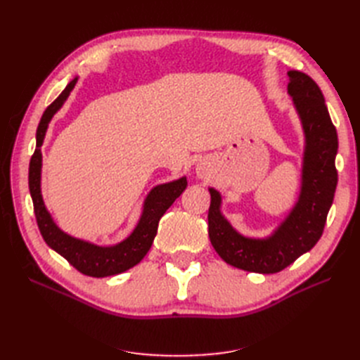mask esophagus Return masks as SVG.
I'll return each mask as SVG.
<instances>
[{
    "instance_id": "esophagus-1",
    "label": "esophagus",
    "mask_w": 360,
    "mask_h": 360,
    "mask_svg": "<svg viewBox=\"0 0 360 360\" xmlns=\"http://www.w3.org/2000/svg\"><path fill=\"white\" fill-rule=\"evenodd\" d=\"M197 176L200 179H207L210 176V168L205 162H198L197 163Z\"/></svg>"
}]
</instances>
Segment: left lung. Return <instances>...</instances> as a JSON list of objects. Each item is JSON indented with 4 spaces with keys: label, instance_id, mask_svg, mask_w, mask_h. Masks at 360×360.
<instances>
[{
    "label": "left lung",
    "instance_id": "8db88e82",
    "mask_svg": "<svg viewBox=\"0 0 360 360\" xmlns=\"http://www.w3.org/2000/svg\"><path fill=\"white\" fill-rule=\"evenodd\" d=\"M288 96L304 138L297 201L266 237L238 233L221 212L222 195L210 192L209 237L225 263L254 274H276L307 254L320 240L338 183V135L320 86L299 70L288 72Z\"/></svg>",
    "mask_w": 360,
    "mask_h": 360
}]
</instances>
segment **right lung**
Here are the masks:
<instances>
[{"label": "right lung", "instance_id": "1", "mask_svg": "<svg viewBox=\"0 0 360 360\" xmlns=\"http://www.w3.org/2000/svg\"><path fill=\"white\" fill-rule=\"evenodd\" d=\"M76 82H78V76L66 85V89L46 108V111L43 112L40 118L36 132V150L30 160L28 186L32 205H34L39 230L46 245L58 252L63 258H66L81 274L93 278H106L123 274V271L136 266L146 257L156 237L160 217L169 209L171 204L180 197L181 192L186 189L188 180L186 176H183L177 180L158 184V186L151 189L144 200L143 212H141L134 231L124 240L115 245H94L64 233L56 224V221L52 219L45 201H43L40 147L43 146V141H45L46 130L52 117L61 110V106L68 101V97L75 89Z\"/></svg>", "mask_w": 360, "mask_h": 360}]
</instances>
